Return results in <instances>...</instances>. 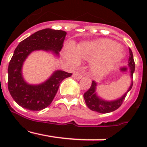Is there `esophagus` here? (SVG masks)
<instances>
[{
    "label": "esophagus",
    "instance_id": "esophagus-1",
    "mask_svg": "<svg viewBox=\"0 0 147 147\" xmlns=\"http://www.w3.org/2000/svg\"><path fill=\"white\" fill-rule=\"evenodd\" d=\"M73 77L76 79V80H80L82 77V74H80V73H76V74H73Z\"/></svg>",
    "mask_w": 147,
    "mask_h": 147
}]
</instances>
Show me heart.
Segmentation results:
<instances>
[{
	"mask_svg": "<svg viewBox=\"0 0 147 147\" xmlns=\"http://www.w3.org/2000/svg\"><path fill=\"white\" fill-rule=\"evenodd\" d=\"M68 58L79 62L80 57L92 62V69L96 74H104L113 69L124 57L121 48L116 42L102 39L93 42H84L74 49L70 45L67 50Z\"/></svg>",
	"mask_w": 147,
	"mask_h": 147,
	"instance_id": "obj_1",
	"label": "heart"
}]
</instances>
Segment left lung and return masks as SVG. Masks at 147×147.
Wrapping results in <instances>:
<instances>
[{
	"mask_svg": "<svg viewBox=\"0 0 147 147\" xmlns=\"http://www.w3.org/2000/svg\"><path fill=\"white\" fill-rule=\"evenodd\" d=\"M129 58L128 61V65H129V71L130 73V77L132 79V75L135 71V62L133 59V54H132L131 49H129ZM132 80L131 81L130 86L129 87L126 93H124L121 97L117 98V99L113 100V101H107L101 97H99L96 93V88L97 83L95 81L92 82L91 86L88 89V91L85 92L83 95L84 98H85V103L88 107L90 109L93 111H96L99 113H108L113 112L114 110H117L119 107L121 105V104L124 102V98L127 96V93L132 89Z\"/></svg>",
	"mask_w": 147,
	"mask_h": 147,
	"instance_id": "left-lung-1",
	"label": "left lung"
}]
</instances>
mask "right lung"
<instances>
[{
  "instance_id": "right-lung-1",
  "label": "right lung",
  "mask_w": 147,
  "mask_h": 147,
  "mask_svg": "<svg viewBox=\"0 0 147 147\" xmlns=\"http://www.w3.org/2000/svg\"><path fill=\"white\" fill-rule=\"evenodd\" d=\"M66 34L62 30L45 28L34 33L17 46L8 67V89L20 107L32 111L45 109L52 102L61 82L72 75L57 70L44 82L30 85L22 74L23 62L33 51L42 50L59 57Z\"/></svg>"
}]
</instances>
